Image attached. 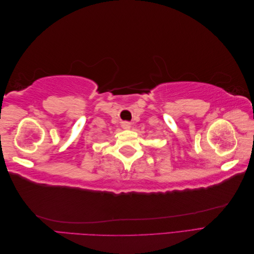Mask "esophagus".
<instances>
[{"mask_svg":"<svg viewBox=\"0 0 254 254\" xmlns=\"http://www.w3.org/2000/svg\"><path fill=\"white\" fill-rule=\"evenodd\" d=\"M122 127L124 129H129L130 128V123L129 122H123Z\"/></svg>","mask_w":254,"mask_h":254,"instance_id":"1","label":"esophagus"}]
</instances>
